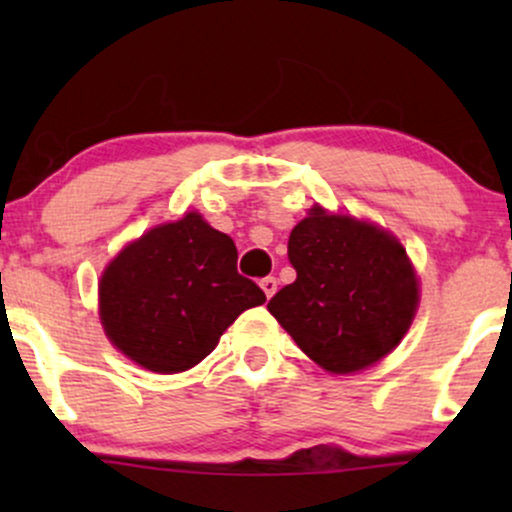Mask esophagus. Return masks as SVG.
<instances>
[{"instance_id":"obj_1","label":"esophagus","mask_w":512,"mask_h":512,"mask_svg":"<svg viewBox=\"0 0 512 512\" xmlns=\"http://www.w3.org/2000/svg\"><path fill=\"white\" fill-rule=\"evenodd\" d=\"M260 286H262V291L267 293V298H272L276 293V286H279V281H276L274 276H267V279L260 281Z\"/></svg>"}]
</instances>
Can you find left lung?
I'll use <instances>...</instances> for the list:
<instances>
[{"mask_svg": "<svg viewBox=\"0 0 512 512\" xmlns=\"http://www.w3.org/2000/svg\"><path fill=\"white\" fill-rule=\"evenodd\" d=\"M289 262L296 281L267 308L325 370L373 366L407 334L419 286L407 250L390 233L313 207L291 231Z\"/></svg>", "mask_w": 512, "mask_h": 512, "instance_id": "1", "label": "left lung"}]
</instances>
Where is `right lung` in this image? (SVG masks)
I'll list each match as a JSON object with an SVG mask.
<instances>
[{
	"label": "right lung",
	"instance_id": "right-lung-1",
	"mask_svg": "<svg viewBox=\"0 0 512 512\" xmlns=\"http://www.w3.org/2000/svg\"><path fill=\"white\" fill-rule=\"evenodd\" d=\"M236 262V243L197 211L151 228L105 269L98 286L105 334L154 373L197 366L243 310L267 301Z\"/></svg>",
	"mask_w": 512,
	"mask_h": 512
}]
</instances>
